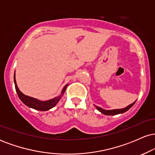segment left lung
Segmentation results:
<instances>
[{"label":"left lung","mask_w":155,"mask_h":155,"mask_svg":"<svg viewBox=\"0 0 155 155\" xmlns=\"http://www.w3.org/2000/svg\"><path fill=\"white\" fill-rule=\"evenodd\" d=\"M135 103H136V101H135L134 103H133L132 104L127 106V107H125L124 108H120V109L105 110V109H103L102 108L98 107V106H95V107L99 111L101 112L102 114H105V115H117V114H122V113H124V112H126L127 111H128L130 108L132 107L133 105L135 104Z\"/></svg>","instance_id":"left-lung-1"}]
</instances>
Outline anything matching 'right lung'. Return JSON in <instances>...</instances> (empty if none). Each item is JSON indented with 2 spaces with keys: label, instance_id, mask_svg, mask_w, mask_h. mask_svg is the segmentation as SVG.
Instances as JSON below:
<instances>
[{
  "label": "right lung",
  "instance_id": "obj_1",
  "mask_svg": "<svg viewBox=\"0 0 155 155\" xmlns=\"http://www.w3.org/2000/svg\"><path fill=\"white\" fill-rule=\"evenodd\" d=\"M14 81H15L16 91H17V93L19 96V99H20L21 101H22L23 104H25L27 106H28V107L33 108V109L38 110V111H47V110H49L50 108L55 106V105L59 102V101L62 97V96L63 95L64 92H65L68 86V84H66L65 87H64L63 90H62L61 92V94H60L59 96H58V97H55L54 98L51 99V100H49V101H41L38 100V99L33 98V97H29V96L24 95V94H23L22 92L19 90L18 87H17V82H16L15 73V75H14Z\"/></svg>",
  "mask_w": 155,
  "mask_h": 155
}]
</instances>
